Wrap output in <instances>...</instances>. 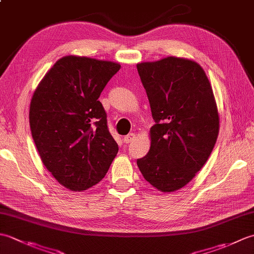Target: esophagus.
I'll list each match as a JSON object with an SVG mask.
<instances>
[{"mask_svg": "<svg viewBox=\"0 0 254 254\" xmlns=\"http://www.w3.org/2000/svg\"><path fill=\"white\" fill-rule=\"evenodd\" d=\"M136 138V135L134 133H130L128 134V135H127V136H124V138H123V141L126 142L127 144H128V143H131V142H133L134 139Z\"/></svg>", "mask_w": 254, "mask_h": 254, "instance_id": "34e87169", "label": "esophagus"}]
</instances>
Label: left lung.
<instances>
[{
  "label": "left lung",
  "mask_w": 254,
  "mask_h": 254,
  "mask_svg": "<svg viewBox=\"0 0 254 254\" xmlns=\"http://www.w3.org/2000/svg\"><path fill=\"white\" fill-rule=\"evenodd\" d=\"M136 67L155 121L149 152L137 166L158 191L175 192L202 169L216 143L219 116L212 86L202 66L185 58Z\"/></svg>",
  "instance_id": "left-lung-1"
}]
</instances>
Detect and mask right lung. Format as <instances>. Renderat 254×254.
Returning <instances> with one entry per match:
<instances>
[{"label": "right lung", "instance_id": "add662e5", "mask_svg": "<svg viewBox=\"0 0 254 254\" xmlns=\"http://www.w3.org/2000/svg\"><path fill=\"white\" fill-rule=\"evenodd\" d=\"M121 65L77 56L58 60L31 97V135L42 164L71 191H84L107 174L118 144L98 100Z\"/></svg>", "mask_w": 254, "mask_h": 254}]
</instances>
